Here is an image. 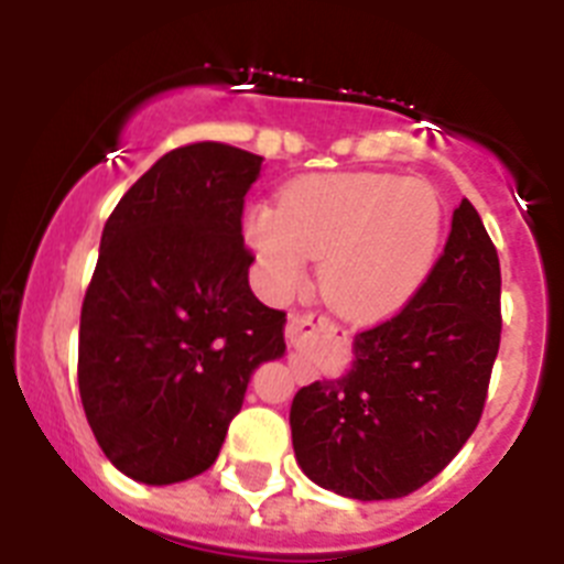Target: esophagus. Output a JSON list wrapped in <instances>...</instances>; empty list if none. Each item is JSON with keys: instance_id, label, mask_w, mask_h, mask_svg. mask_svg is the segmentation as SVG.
Masks as SVG:
<instances>
[{"instance_id": "34e87169", "label": "esophagus", "mask_w": 564, "mask_h": 564, "mask_svg": "<svg viewBox=\"0 0 564 564\" xmlns=\"http://www.w3.org/2000/svg\"><path fill=\"white\" fill-rule=\"evenodd\" d=\"M330 327V322H327V316H322V313H291V318H288V327H285V336L291 344H299L305 336H311V333H322Z\"/></svg>"}]
</instances>
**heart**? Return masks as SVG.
I'll use <instances>...</instances> for the list:
<instances>
[{
  "label": "heart",
  "instance_id": "obj_1",
  "mask_svg": "<svg viewBox=\"0 0 564 564\" xmlns=\"http://www.w3.org/2000/svg\"><path fill=\"white\" fill-rule=\"evenodd\" d=\"M435 188L395 174L338 172L296 181L279 212L253 208L246 231L268 279L296 288L307 259H325L318 288L347 318L372 322L415 296L441 246Z\"/></svg>",
  "mask_w": 564,
  "mask_h": 564
}]
</instances>
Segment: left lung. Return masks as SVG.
<instances>
[{
	"instance_id": "left-lung-1",
	"label": "left lung",
	"mask_w": 564,
	"mask_h": 564,
	"mask_svg": "<svg viewBox=\"0 0 564 564\" xmlns=\"http://www.w3.org/2000/svg\"><path fill=\"white\" fill-rule=\"evenodd\" d=\"M500 282L495 242L463 197L415 296L356 333L347 376L293 398V452L313 482L352 500H395L449 466L486 406Z\"/></svg>"
}]
</instances>
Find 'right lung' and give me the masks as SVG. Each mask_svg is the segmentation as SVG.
<instances>
[{
    "label": "right lung",
    "instance_id": "obj_1",
    "mask_svg": "<svg viewBox=\"0 0 564 564\" xmlns=\"http://www.w3.org/2000/svg\"><path fill=\"white\" fill-rule=\"evenodd\" d=\"M262 158L217 141L166 152L101 234L78 330V392L115 468L149 486L217 460L251 372L285 352V311L248 285L246 194Z\"/></svg>",
    "mask_w": 564,
    "mask_h": 564
}]
</instances>
